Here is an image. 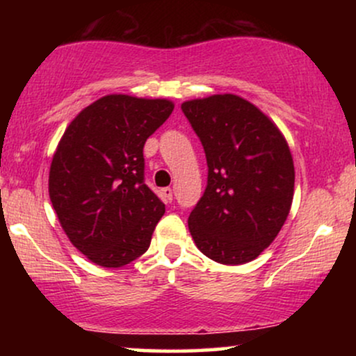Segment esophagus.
Here are the masks:
<instances>
[{"label": "esophagus", "instance_id": "1", "mask_svg": "<svg viewBox=\"0 0 356 356\" xmlns=\"http://www.w3.org/2000/svg\"><path fill=\"white\" fill-rule=\"evenodd\" d=\"M162 195H164L167 201H172L174 189H172V187H164V189H162Z\"/></svg>", "mask_w": 356, "mask_h": 356}]
</instances>
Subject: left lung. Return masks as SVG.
Instances as JSON below:
<instances>
[{
    "mask_svg": "<svg viewBox=\"0 0 356 356\" xmlns=\"http://www.w3.org/2000/svg\"><path fill=\"white\" fill-rule=\"evenodd\" d=\"M207 161V186L189 216L202 254L220 264L256 259L283 227L295 192V165L280 129L232 93L184 102Z\"/></svg>",
    "mask_w": 356,
    "mask_h": 356,
    "instance_id": "obj_1",
    "label": "left lung"
}]
</instances>
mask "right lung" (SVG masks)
Listing matches in <instances>:
<instances>
[{"instance_id": "obj_1", "label": "right lung", "mask_w": 356, "mask_h": 356, "mask_svg": "<svg viewBox=\"0 0 356 356\" xmlns=\"http://www.w3.org/2000/svg\"><path fill=\"white\" fill-rule=\"evenodd\" d=\"M174 104L102 97L72 120L53 154L48 192L65 234L104 268L142 256L165 206L144 182V145Z\"/></svg>"}]
</instances>
